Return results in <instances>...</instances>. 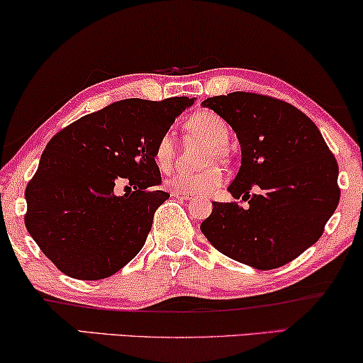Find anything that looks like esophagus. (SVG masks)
Wrapping results in <instances>:
<instances>
[{
    "mask_svg": "<svg viewBox=\"0 0 363 363\" xmlns=\"http://www.w3.org/2000/svg\"><path fill=\"white\" fill-rule=\"evenodd\" d=\"M172 196H175L178 200H185V201L193 200L191 195H186V193H180V191H172Z\"/></svg>",
    "mask_w": 363,
    "mask_h": 363,
    "instance_id": "esophagus-1",
    "label": "esophagus"
}]
</instances>
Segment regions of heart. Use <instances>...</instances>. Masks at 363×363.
Here are the masks:
<instances>
[{
    "instance_id": "obj_1",
    "label": "heart",
    "mask_w": 363,
    "mask_h": 363,
    "mask_svg": "<svg viewBox=\"0 0 363 363\" xmlns=\"http://www.w3.org/2000/svg\"><path fill=\"white\" fill-rule=\"evenodd\" d=\"M186 131L193 136L205 140L210 143L211 148L206 155V163H211L216 157H222L223 150L227 148L230 140V128L222 116L213 111L203 110L191 115L186 120ZM173 155H175V141L170 133H162L155 141L153 147V160L162 172L170 170L173 163ZM223 172L218 167H206L205 170L196 173L177 172L167 180V186L172 191L186 193V195L205 196L215 191L216 188L222 186Z\"/></svg>"
}]
</instances>
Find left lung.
<instances>
[{
    "mask_svg": "<svg viewBox=\"0 0 363 363\" xmlns=\"http://www.w3.org/2000/svg\"><path fill=\"white\" fill-rule=\"evenodd\" d=\"M201 105L237 133L242 164L228 191L248 201H213L201 233L223 255L258 270L302 255L340 200L337 160L320 130L290 103L255 93L233 91Z\"/></svg>",
    "mask_w": 363,
    "mask_h": 363,
    "instance_id": "1",
    "label": "left lung"
}]
</instances>
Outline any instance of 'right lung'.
Here are the masks:
<instances>
[{
    "label": "right lung",
    "mask_w": 363,
    "mask_h": 363,
    "mask_svg": "<svg viewBox=\"0 0 363 363\" xmlns=\"http://www.w3.org/2000/svg\"><path fill=\"white\" fill-rule=\"evenodd\" d=\"M195 98L115 101L48 141L28 183L25 225L65 275L101 280L133 260L167 191L153 160L155 141ZM134 190L116 196L114 186Z\"/></svg>",
    "instance_id": "obj_1"
}]
</instances>
